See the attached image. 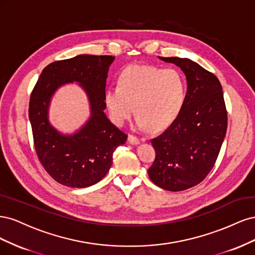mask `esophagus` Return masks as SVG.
Segmentation results:
<instances>
[{"mask_svg": "<svg viewBox=\"0 0 255 255\" xmlns=\"http://www.w3.org/2000/svg\"><path fill=\"white\" fill-rule=\"evenodd\" d=\"M128 140L129 143H132V144H139L140 143V140L134 135H128Z\"/></svg>", "mask_w": 255, "mask_h": 255, "instance_id": "34e87169", "label": "esophagus"}]
</instances>
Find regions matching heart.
<instances>
[{"label":"heart","instance_id":"1","mask_svg":"<svg viewBox=\"0 0 255 255\" xmlns=\"http://www.w3.org/2000/svg\"><path fill=\"white\" fill-rule=\"evenodd\" d=\"M186 94V82L177 70L130 66L120 74L119 86L105 90L104 103L116 126L125 125L135 106L136 127L158 130L179 117Z\"/></svg>","mask_w":255,"mask_h":255}]
</instances>
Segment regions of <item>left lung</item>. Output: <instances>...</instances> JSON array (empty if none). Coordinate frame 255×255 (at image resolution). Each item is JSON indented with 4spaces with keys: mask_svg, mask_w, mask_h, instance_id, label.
Masks as SVG:
<instances>
[{
    "mask_svg": "<svg viewBox=\"0 0 255 255\" xmlns=\"http://www.w3.org/2000/svg\"><path fill=\"white\" fill-rule=\"evenodd\" d=\"M159 58L182 69L187 94L179 117L151 140L156 155L148 174L158 187L181 191L201 183L212 170L226 137L228 115L216 75L188 58Z\"/></svg>",
    "mask_w": 255,
    "mask_h": 255,
    "instance_id": "8db88e82",
    "label": "left lung"
}]
</instances>
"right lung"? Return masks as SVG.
I'll list each match as a JSON object with an SVG mask.
<instances>
[{"instance_id": "add662e5", "label": "right lung", "mask_w": 255, "mask_h": 255, "mask_svg": "<svg viewBox=\"0 0 255 255\" xmlns=\"http://www.w3.org/2000/svg\"><path fill=\"white\" fill-rule=\"evenodd\" d=\"M115 56L78 55L45 67L29 100L28 117L41 165L54 180L68 187L85 188L101 181L111 169L113 154L128 135L104 113L107 73ZM79 82L87 92L91 117L73 134H63L48 121L50 100L66 83Z\"/></svg>"}]
</instances>
